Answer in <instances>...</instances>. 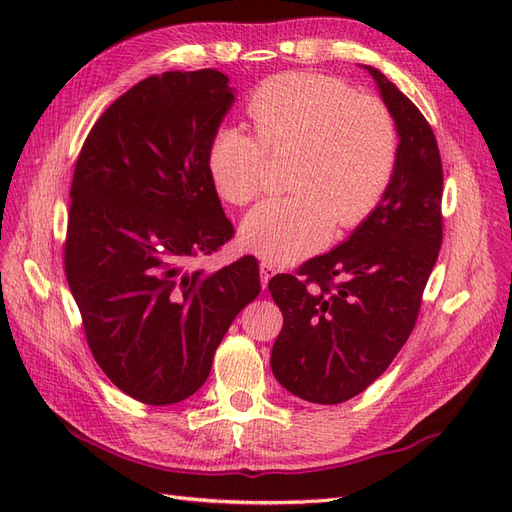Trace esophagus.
<instances>
[{"instance_id": "1", "label": "esophagus", "mask_w": 512, "mask_h": 512, "mask_svg": "<svg viewBox=\"0 0 512 512\" xmlns=\"http://www.w3.org/2000/svg\"><path fill=\"white\" fill-rule=\"evenodd\" d=\"M273 275H275V267L271 265V262L262 260L260 262V282H262V288H267V284H269V280H271Z\"/></svg>"}]
</instances>
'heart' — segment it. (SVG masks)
Instances as JSON below:
<instances>
[{"label": "heart", "mask_w": 512, "mask_h": 512, "mask_svg": "<svg viewBox=\"0 0 512 512\" xmlns=\"http://www.w3.org/2000/svg\"><path fill=\"white\" fill-rule=\"evenodd\" d=\"M254 134L220 126L207 166L218 192L235 205L252 203L265 185L271 156H297L288 198H271L247 215L241 239L269 262H294L329 239L333 222L359 224L395 175L399 134L378 98L356 96L335 79L286 72L262 83L247 102Z\"/></svg>", "instance_id": "b5f03b06"}]
</instances>
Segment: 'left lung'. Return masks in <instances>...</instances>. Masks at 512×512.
<instances>
[{
    "mask_svg": "<svg viewBox=\"0 0 512 512\" xmlns=\"http://www.w3.org/2000/svg\"><path fill=\"white\" fill-rule=\"evenodd\" d=\"M389 108L399 156L380 203L335 250L297 275L271 277L284 327L271 369L312 404H342L380 378L408 342L442 245V160L423 113L371 66ZM337 279L338 284L332 282Z\"/></svg>",
    "mask_w": 512,
    "mask_h": 512,
    "instance_id": "obj_1",
    "label": "left lung"
}]
</instances>
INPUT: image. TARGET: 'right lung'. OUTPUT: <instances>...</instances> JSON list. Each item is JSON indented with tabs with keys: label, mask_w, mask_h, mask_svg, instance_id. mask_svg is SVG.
Masks as SVG:
<instances>
[{
	"label": "right lung",
	"mask_w": 512,
	"mask_h": 512,
	"mask_svg": "<svg viewBox=\"0 0 512 512\" xmlns=\"http://www.w3.org/2000/svg\"><path fill=\"white\" fill-rule=\"evenodd\" d=\"M232 102L220 70L149 76L106 108L76 160L68 284L96 363L149 406L205 384L215 348L260 292L254 256L190 267L235 235L207 166Z\"/></svg>",
	"instance_id": "1"
}]
</instances>
